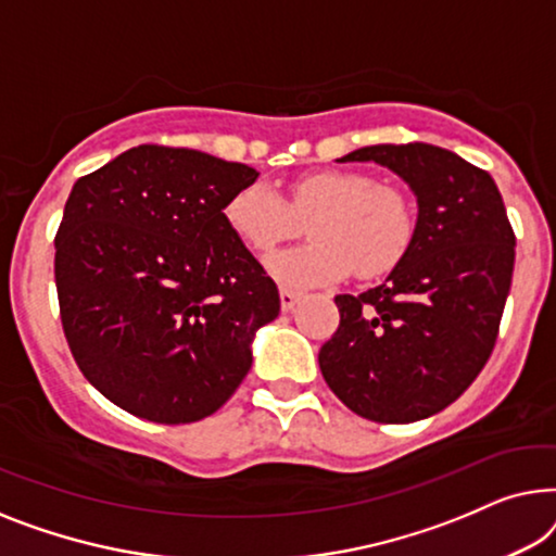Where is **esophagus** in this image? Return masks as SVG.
Listing matches in <instances>:
<instances>
[{"instance_id": "obj_1", "label": "esophagus", "mask_w": 556, "mask_h": 556, "mask_svg": "<svg viewBox=\"0 0 556 556\" xmlns=\"http://www.w3.org/2000/svg\"><path fill=\"white\" fill-rule=\"evenodd\" d=\"M302 300V292H296V289H289V287H281L279 289V302H281V309H292L296 302Z\"/></svg>"}]
</instances>
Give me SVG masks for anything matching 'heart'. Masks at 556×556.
<instances>
[{"label":"heart","instance_id":"b5f03b06","mask_svg":"<svg viewBox=\"0 0 556 556\" xmlns=\"http://www.w3.org/2000/svg\"><path fill=\"white\" fill-rule=\"evenodd\" d=\"M309 241L269 254L271 277L292 287L338 281L355 267L359 277L393 269L413 239V208L393 184L359 170H315L289 186L285 203L264 181L239 189L226 201L224 218L237 239L267 252L307 218Z\"/></svg>","mask_w":556,"mask_h":556}]
</instances>
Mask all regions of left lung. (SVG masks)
Wrapping results in <instances>:
<instances>
[{
	"label": "left lung",
	"mask_w": 556,
	"mask_h": 556,
	"mask_svg": "<svg viewBox=\"0 0 556 556\" xmlns=\"http://www.w3.org/2000/svg\"><path fill=\"white\" fill-rule=\"evenodd\" d=\"M416 193L401 262L378 287L338 294L340 327L319 350L334 395L375 424H413L451 405L483 370L514 275V229L486 170L431 143L367 146Z\"/></svg>",
	"instance_id": "obj_1"
}]
</instances>
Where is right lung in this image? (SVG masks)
I'll use <instances>...</instances> for the list:
<instances>
[{"label":"right lung","mask_w":556,"mask_h":556,"mask_svg":"<svg viewBox=\"0 0 556 556\" xmlns=\"http://www.w3.org/2000/svg\"><path fill=\"white\" fill-rule=\"evenodd\" d=\"M256 178L168 146L130 148L77 178L54 237L60 319L77 367L118 408L193 424L247 378L279 292L224 206Z\"/></svg>","instance_id":"obj_1"}]
</instances>
